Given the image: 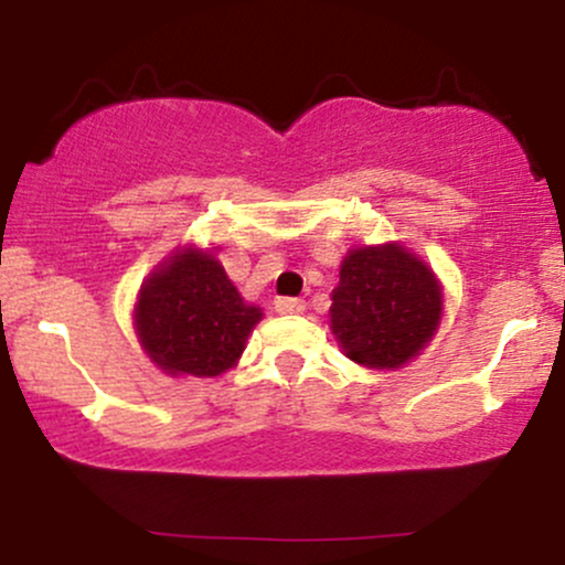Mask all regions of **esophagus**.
<instances>
[{
  "instance_id": "1",
  "label": "esophagus",
  "mask_w": 565,
  "mask_h": 565,
  "mask_svg": "<svg viewBox=\"0 0 565 565\" xmlns=\"http://www.w3.org/2000/svg\"><path fill=\"white\" fill-rule=\"evenodd\" d=\"M276 310L281 316H300L305 310V300H297V297H278Z\"/></svg>"
}]
</instances>
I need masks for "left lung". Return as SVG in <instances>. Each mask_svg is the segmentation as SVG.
I'll list each match as a JSON object with an SVG mask.
<instances>
[{
  "mask_svg": "<svg viewBox=\"0 0 565 565\" xmlns=\"http://www.w3.org/2000/svg\"><path fill=\"white\" fill-rule=\"evenodd\" d=\"M444 295L436 274L406 246L350 249L332 291V332L369 369H398L436 334Z\"/></svg>",
  "mask_w": 565,
  "mask_h": 565,
  "instance_id": "8db88e82",
  "label": "left lung"
}]
</instances>
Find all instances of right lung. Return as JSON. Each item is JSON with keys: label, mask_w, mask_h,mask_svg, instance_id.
I'll return each mask as SVG.
<instances>
[{"label": "right lung", "mask_w": 565, "mask_h": 565, "mask_svg": "<svg viewBox=\"0 0 565 565\" xmlns=\"http://www.w3.org/2000/svg\"><path fill=\"white\" fill-rule=\"evenodd\" d=\"M263 310L246 305L212 252H174L146 278L135 329L161 372L217 377L244 353Z\"/></svg>", "instance_id": "right-lung-1"}]
</instances>
